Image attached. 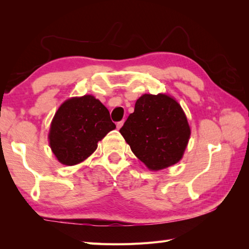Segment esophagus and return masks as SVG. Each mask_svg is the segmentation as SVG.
I'll return each instance as SVG.
<instances>
[{"label": "esophagus", "mask_w": 249, "mask_h": 249, "mask_svg": "<svg viewBox=\"0 0 249 249\" xmlns=\"http://www.w3.org/2000/svg\"><path fill=\"white\" fill-rule=\"evenodd\" d=\"M123 124H124V121H121V122H118V123H116V127H118V129H120L122 126H123Z\"/></svg>", "instance_id": "obj_1"}]
</instances>
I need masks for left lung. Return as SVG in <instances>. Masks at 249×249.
Instances as JSON below:
<instances>
[{"instance_id":"obj_1","label":"left lung","mask_w":249,"mask_h":249,"mask_svg":"<svg viewBox=\"0 0 249 249\" xmlns=\"http://www.w3.org/2000/svg\"><path fill=\"white\" fill-rule=\"evenodd\" d=\"M120 133L149 170L160 171L182 160L192 131L178 100L160 93L137 99Z\"/></svg>"}]
</instances>
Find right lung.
<instances>
[{
	"label": "right lung",
	"instance_id": "right-lung-1",
	"mask_svg": "<svg viewBox=\"0 0 249 249\" xmlns=\"http://www.w3.org/2000/svg\"><path fill=\"white\" fill-rule=\"evenodd\" d=\"M115 128L109 110L93 95L68 98L51 121L49 146L57 161L75 166L91 156L109 131Z\"/></svg>",
	"mask_w": 249,
	"mask_h": 249
}]
</instances>
